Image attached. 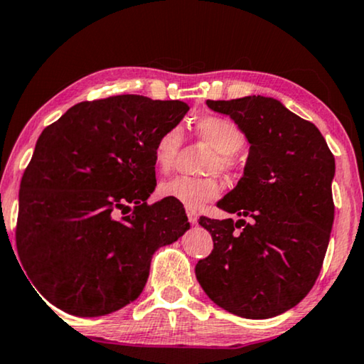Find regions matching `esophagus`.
Instances as JSON below:
<instances>
[{
    "instance_id": "esophagus-1",
    "label": "esophagus",
    "mask_w": 364,
    "mask_h": 364,
    "mask_svg": "<svg viewBox=\"0 0 364 364\" xmlns=\"http://www.w3.org/2000/svg\"><path fill=\"white\" fill-rule=\"evenodd\" d=\"M186 215H188V220H189V223H193V225L198 223L199 213L196 212L194 209H186Z\"/></svg>"
}]
</instances>
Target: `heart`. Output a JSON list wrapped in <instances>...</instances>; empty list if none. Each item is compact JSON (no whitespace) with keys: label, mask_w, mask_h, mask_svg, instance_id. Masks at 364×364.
I'll return each instance as SVG.
<instances>
[{"label":"heart","mask_w":364,"mask_h":364,"mask_svg":"<svg viewBox=\"0 0 364 364\" xmlns=\"http://www.w3.org/2000/svg\"><path fill=\"white\" fill-rule=\"evenodd\" d=\"M194 134L199 141L212 149L207 160L205 171L230 173L236 165V152L245 146V132L238 124L225 117H203L194 121ZM183 144V131L178 126H170L160 132L154 142V164L161 173L171 170L176 155ZM222 191V184L217 176L189 178L175 176L159 186V194L165 199L181 203L188 209H199L204 204L217 199Z\"/></svg>","instance_id":"obj_1"}]
</instances>
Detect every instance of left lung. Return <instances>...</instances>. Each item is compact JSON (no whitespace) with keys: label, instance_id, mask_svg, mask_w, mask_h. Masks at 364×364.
<instances>
[{"label":"left lung","instance_id":"left-lung-1","mask_svg":"<svg viewBox=\"0 0 364 364\" xmlns=\"http://www.w3.org/2000/svg\"><path fill=\"white\" fill-rule=\"evenodd\" d=\"M207 107L228 114L251 147L243 178L217 203L240 220L199 218L213 250L196 264V277L228 313L279 316L319 277L333 223L336 159L311 121L270 97L207 100Z\"/></svg>","mask_w":364,"mask_h":364}]
</instances>
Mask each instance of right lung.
<instances>
[{
    "instance_id": "obj_1",
    "label": "right lung",
    "mask_w": 364,
    "mask_h": 364,
    "mask_svg": "<svg viewBox=\"0 0 364 364\" xmlns=\"http://www.w3.org/2000/svg\"><path fill=\"white\" fill-rule=\"evenodd\" d=\"M188 109L114 95L77 103L40 134L21 180L16 245L53 306L80 317L124 308L146 287L154 252L189 230L181 203L147 204L154 142Z\"/></svg>"
}]
</instances>
